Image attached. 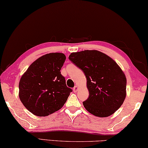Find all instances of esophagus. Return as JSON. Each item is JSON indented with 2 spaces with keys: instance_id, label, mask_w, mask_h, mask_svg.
Wrapping results in <instances>:
<instances>
[{
  "instance_id": "1",
  "label": "esophagus",
  "mask_w": 148,
  "mask_h": 148,
  "mask_svg": "<svg viewBox=\"0 0 148 148\" xmlns=\"http://www.w3.org/2000/svg\"><path fill=\"white\" fill-rule=\"evenodd\" d=\"M78 86H75L74 87V88H73V91H74V92H76V91H77V90H78Z\"/></svg>"
}]
</instances>
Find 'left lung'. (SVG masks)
<instances>
[{"instance_id": "obj_1", "label": "left lung", "mask_w": 148, "mask_h": 148, "mask_svg": "<svg viewBox=\"0 0 148 148\" xmlns=\"http://www.w3.org/2000/svg\"><path fill=\"white\" fill-rule=\"evenodd\" d=\"M69 58L86 75L90 95L83 105L87 111L106 117L121 107L126 97V78L115 61L96 50L72 53Z\"/></svg>"}]
</instances>
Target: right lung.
<instances>
[{"label":"right lung","mask_w":148,"mask_h":148,"mask_svg":"<svg viewBox=\"0 0 148 148\" xmlns=\"http://www.w3.org/2000/svg\"><path fill=\"white\" fill-rule=\"evenodd\" d=\"M66 56L53 53L42 56L29 66L19 83V97L35 115L45 116L61 109L72 90L60 73Z\"/></svg>","instance_id":"obj_1"}]
</instances>
